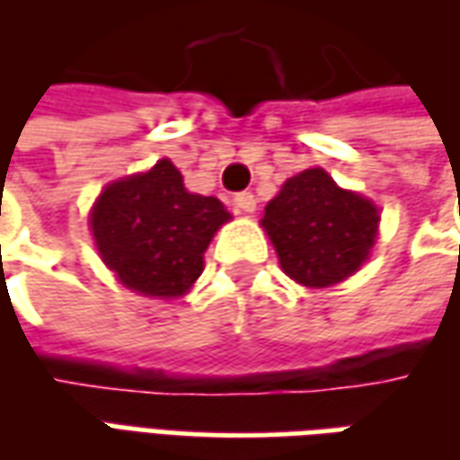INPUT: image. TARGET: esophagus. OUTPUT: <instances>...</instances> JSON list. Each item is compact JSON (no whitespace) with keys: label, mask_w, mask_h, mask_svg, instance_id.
Masks as SVG:
<instances>
[{"label":"esophagus","mask_w":460,"mask_h":460,"mask_svg":"<svg viewBox=\"0 0 460 460\" xmlns=\"http://www.w3.org/2000/svg\"><path fill=\"white\" fill-rule=\"evenodd\" d=\"M234 207H236V211H241V214H253V211H256V197H253L251 191H241V194L234 197Z\"/></svg>","instance_id":"esophagus-1"}]
</instances>
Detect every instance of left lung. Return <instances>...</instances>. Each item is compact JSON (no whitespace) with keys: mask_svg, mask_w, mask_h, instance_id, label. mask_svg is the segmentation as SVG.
I'll list each match as a JSON object with an SVG mask.
<instances>
[{"mask_svg":"<svg viewBox=\"0 0 460 460\" xmlns=\"http://www.w3.org/2000/svg\"><path fill=\"white\" fill-rule=\"evenodd\" d=\"M261 226L286 276L305 288H330L369 259L379 209L372 199L342 190L328 172L313 167L286 180L266 204Z\"/></svg>","mask_w":460,"mask_h":460,"instance_id":"1","label":"left lung"}]
</instances>
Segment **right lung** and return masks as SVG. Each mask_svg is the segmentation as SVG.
Here are the masks:
<instances>
[{
    "instance_id": "1",
    "label": "right lung",
    "mask_w": 460,
    "mask_h": 460,
    "mask_svg": "<svg viewBox=\"0 0 460 460\" xmlns=\"http://www.w3.org/2000/svg\"><path fill=\"white\" fill-rule=\"evenodd\" d=\"M231 214L217 197L191 194L180 170H152L108 184L91 211L98 253L125 288L181 298L204 270V251Z\"/></svg>"
}]
</instances>
